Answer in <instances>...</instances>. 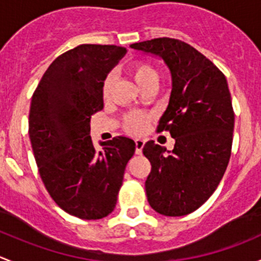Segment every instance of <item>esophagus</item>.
I'll return each mask as SVG.
<instances>
[{
    "label": "esophagus",
    "mask_w": 261,
    "mask_h": 261,
    "mask_svg": "<svg viewBox=\"0 0 261 261\" xmlns=\"http://www.w3.org/2000/svg\"><path fill=\"white\" fill-rule=\"evenodd\" d=\"M144 147V142L142 139H136V154H142V149Z\"/></svg>",
    "instance_id": "34e87169"
}]
</instances>
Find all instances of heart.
<instances>
[{"instance_id":"b5f03b06","label":"heart","mask_w":261,"mask_h":261,"mask_svg":"<svg viewBox=\"0 0 261 261\" xmlns=\"http://www.w3.org/2000/svg\"><path fill=\"white\" fill-rule=\"evenodd\" d=\"M128 74L141 90L150 87L154 88V85L158 82V77H160L157 69L148 63H144V61H137V63L132 64L128 68ZM112 88L113 76L108 75L104 79L103 85H101V96H103L104 100H107L111 96ZM148 122V115L142 114V113H132V114H128L124 118V129L127 133L137 136V134H141L142 132L146 129Z\"/></svg>"}]
</instances>
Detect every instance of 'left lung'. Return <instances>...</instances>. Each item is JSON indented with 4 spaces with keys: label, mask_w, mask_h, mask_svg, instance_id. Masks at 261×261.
I'll use <instances>...</instances> for the list:
<instances>
[{
    "label": "left lung",
    "mask_w": 261,
    "mask_h": 261,
    "mask_svg": "<svg viewBox=\"0 0 261 261\" xmlns=\"http://www.w3.org/2000/svg\"><path fill=\"white\" fill-rule=\"evenodd\" d=\"M130 47L160 56L172 76L170 103L157 132H170L176 143L172 150L153 141L144 144L152 166L147 198L161 215H189L214 193L230 160L235 115L226 77L181 40L160 37Z\"/></svg>",
    "instance_id": "obj_1"
}]
</instances>
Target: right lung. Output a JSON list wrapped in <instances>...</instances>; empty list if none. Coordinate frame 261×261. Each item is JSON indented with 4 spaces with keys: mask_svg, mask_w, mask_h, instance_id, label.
<instances>
[{
    "mask_svg": "<svg viewBox=\"0 0 261 261\" xmlns=\"http://www.w3.org/2000/svg\"><path fill=\"white\" fill-rule=\"evenodd\" d=\"M127 53L115 45L84 44L56 58L31 99L29 136L39 173L56 205L83 220L108 216L117 205L136 143L125 137L90 138V118L104 107L101 85Z\"/></svg>",
    "mask_w": 261,
    "mask_h": 261,
    "instance_id": "add662e5",
    "label": "right lung"
}]
</instances>
